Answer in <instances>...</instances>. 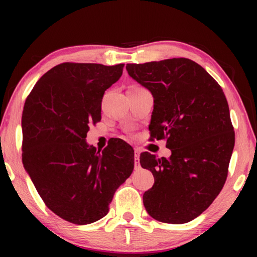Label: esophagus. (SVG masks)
<instances>
[{"label": "esophagus", "instance_id": "1", "mask_svg": "<svg viewBox=\"0 0 257 257\" xmlns=\"http://www.w3.org/2000/svg\"><path fill=\"white\" fill-rule=\"evenodd\" d=\"M139 154H141V151L138 149H135V169L141 168V164H139Z\"/></svg>", "mask_w": 257, "mask_h": 257}]
</instances>
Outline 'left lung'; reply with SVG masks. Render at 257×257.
Returning a JSON list of instances; mask_svg holds the SVG:
<instances>
[{
  "label": "left lung",
  "mask_w": 257,
  "mask_h": 257,
  "mask_svg": "<svg viewBox=\"0 0 257 257\" xmlns=\"http://www.w3.org/2000/svg\"><path fill=\"white\" fill-rule=\"evenodd\" d=\"M125 69L154 97L151 141L165 139L171 150L169 159L141 154V165L154 176L143 195L144 206L161 222H189L227 180L234 146L227 98L214 78L189 59L129 63Z\"/></svg>",
  "instance_id": "left-lung-1"
}]
</instances>
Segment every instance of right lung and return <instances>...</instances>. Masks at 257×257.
<instances>
[{
    "label": "right lung",
    "instance_id": "obj_1",
    "mask_svg": "<svg viewBox=\"0 0 257 257\" xmlns=\"http://www.w3.org/2000/svg\"><path fill=\"white\" fill-rule=\"evenodd\" d=\"M124 64L64 62L43 75L26 98L23 163L43 202L61 219L95 222L108 212L118 187L134 170V150L112 139L102 152L85 139L101 121L105 90Z\"/></svg>",
    "mask_w": 257,
    "mask_h": 257
}]
</instances>
